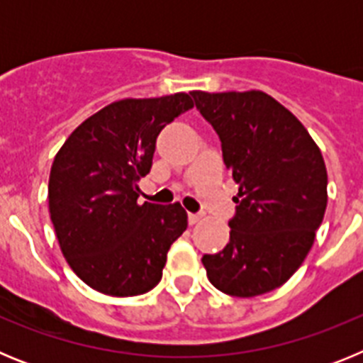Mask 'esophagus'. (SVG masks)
Listing matches in <instances>:
<instances>
[{
  "mask_svg": "<svg viewBox=\"0 0 363 363\" xmlns=\"http://www.w3.org/2000/svg\"><path fill=\"white\" fill-rule=\"evenodd\" d=\"M200 220H201V214L189 213V225H196V223H200Z\"/></svg>",
  "mask_w": 363,
  "mask_h": 363,
  "instance_id": "obj_1",
  "label": "esophagus"
}]
</instances>
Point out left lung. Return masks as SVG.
<instances>
[{
	"label": "left lung",
	"mask_w": 363,
	"mask_h": 363,
	"mask_svg": "<svg viewBox=\"0 0 363 363\" xmlns=\"http://www.w3.org/2000/svg\"><path fill=\"white\" fill-rule=\"evenodd\" d=\"M192 98L220 136L223 162L238 184L229 243L201 264L221 293H269L303 264L323 220L322 152L293 112L265 92L194 91Z\"/></svg>",
	"instance_id": "1"
}]
</instances>
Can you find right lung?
<instances>
[{
    "label": "right lung",
    "instance_id": "add662e5",
    "mask_svg": "<svg viewBox=\"0 0 363 363\" xmlns=\"http://www.w3.org/2000/svg\"><path fill=\"white\" fill-rule=\"evenodd\" d=\"M194 107L191 94L120 99L86 118L54 158L49 211L67 264L89 287L136 296L162 280L167 252L187 229L179 203H138L156 138Z\"/></svg>",
    "mask_w": 363,
    "mask_h": 363
}]
</instances>
